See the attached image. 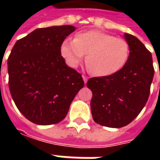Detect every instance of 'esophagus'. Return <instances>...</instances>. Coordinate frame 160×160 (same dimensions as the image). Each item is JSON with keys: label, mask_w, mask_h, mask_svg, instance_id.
I'll list each match as a JSON object with an SVG mask.
<instances>
[{"label": "esophagus", "mask_w": 160, "mask_h": 160, "mask_svg": "<svg viewBox=\"0 0 160 160\" xmlns=\"http://www.w3.org/2000/svg\"><path fill=\"white\" fill-rule=\"evenodd\" d=\"M82 78H83V80H84V82H85V84L87 83V80H88V78H87L86 75H82Z\"/></svg>", "instance_id": "34e87169"}]
</instances>
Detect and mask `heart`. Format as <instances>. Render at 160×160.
I'll use <instances>...</instances> for the list:
<instances>
[{
  "label": "heart",
  "instance_id": "heart-1",
  "mask_svg": "<svg viewBox=\"0 0 160 160\" xmlns=\"http://www.w3.org/2000/svg\"><path fill=\"white\" fill-rule=\"evenodd\" d=\"M67 63L76 68L87 55L86 62L97 76H109L121 70L129 57L125 40L97 30L77 33L75 38H66L61 46Z\"/></svg>",
  "mask_w": 160,
  "mask_h": 160
}]
</instances>
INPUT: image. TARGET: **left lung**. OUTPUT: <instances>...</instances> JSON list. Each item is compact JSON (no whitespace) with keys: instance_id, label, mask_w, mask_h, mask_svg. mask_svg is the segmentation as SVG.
<instances>
[{"instance_id":"left-lung-1","label":"left lung","mask_w":160,"mask_h":160,"mask_svg":"<svg viewBox=\"0 0 160 160\" xmlns=\"http://www.w3.org/2000/svg\"><path fill=\"white\" fill-rule=\"evenodd\" d=\"M124 38L129 46L125 66L114 74L93 77L87 83L92 92V118L105 127H124L140 114L154 75L151 52L136 37L124 33Z\"/></svg>"}]
</instances>
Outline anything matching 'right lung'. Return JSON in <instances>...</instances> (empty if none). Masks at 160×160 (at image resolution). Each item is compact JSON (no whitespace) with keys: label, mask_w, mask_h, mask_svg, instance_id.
<instances>
[{"label":"right lung","mask_w":160,"mask_h":160,"mask_svg":"<svg viewBox=\"0 0 160 160\" xmlns=\"http://www.w3.org/2000/svg\"><path fill=\"white\" fill-rule=\"evenodd\" d=\"M75 29L69 25L38 28L12 49L8 60L9 90L19 111L33 123L62 121L84 87L81 74L61 56L62 43Z\"/></svg>","instance_id":"right-lung-1"}]
</instances>
